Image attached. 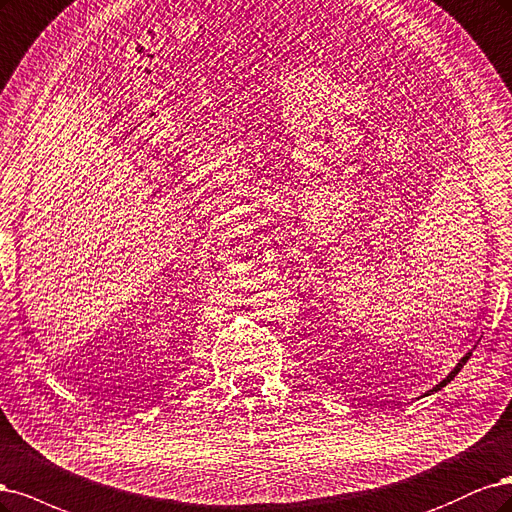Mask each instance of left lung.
I'll return each mask as SVG.
<instances>
[{
	"label": "left lung",
	"mask_w": 512,
	"mask_h": 512,
	"mask_svg": "<svg viewBox=\"0 0 512 512\" xmlns=\"http://www.w3.org/2000/svg\"><path fill=\"white\" fill-rule=\"evenodd\" d=\"M470 355H472V353H466V355H464V357H461V359H459V364H457V366H455V368H453V370H451V374H449V376H447V378H444V381H440V383H438V385H436V387H434V389H430V391H427V393H425V395H430V393H434V391H438V389H442V387H444V385H449V383H451V381H453V378H455V376H457V372H459V370H461V368H464V364H466V361H468V359H470Z\"/></svg>",
	"instance_id": "left-lung-1"
}]
</instances>
